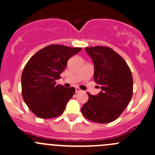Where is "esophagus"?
<instances>
[{
	"instance_id": "1",
	"label": "esophagus",
	"mask_w": 155,
	"mask_h": 155,
	"mask_svg": "<svg viewBox=\"0 0 155 155\" xmlns=\"http://www.w3.org/2000/svg\"><path fill=\"white\" fill-rule=\"evenodd\" d=\"M82 91L80 88H79V87H76V93H79Z\"/></svg>"
}]
</instances>
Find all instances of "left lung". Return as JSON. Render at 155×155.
<instances>
[{
  "instance_id": "left-lung-1",
  "label": "left lung",
  "mask_w": 155,
  "mask_h": 155,
  "mask_svg": "<svg viewBox=\"0 0 155 155\" xmlns=\"http://www.w3.org/2000/svg\"><path fill=\"white\" fill-rule=\"evenodd\" d=\"M94 64V81L101 86L98 95L88 94L82 107L85 118L98 123L114 121L121 115L133 94L131 70L118 53L108 47L86 48Z\"/></svg>"
}]
</instances>
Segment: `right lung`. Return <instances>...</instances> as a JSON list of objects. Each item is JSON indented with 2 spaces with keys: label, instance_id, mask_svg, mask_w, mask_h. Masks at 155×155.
<instances>
[{
  "label": "right lung",
  "instance_id": "obj_1",
  "mask_svg": "<svg viewBox=\"0 0 155 155\" xmlns=\"http://www.w3.org/2000/svg\"><path fill=\"white\" fill-rule=\"evenodd\" d=\"M81 50L49 45L34 54L25 65L21 75L22 97L35 116L50 119L62 114L75 88L56 84V80L61 78L69 58Z\"/></svg>",
  "mask_w": 155,
  "mask_h": 155
}]
</instances>
